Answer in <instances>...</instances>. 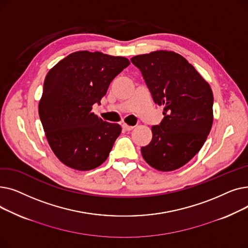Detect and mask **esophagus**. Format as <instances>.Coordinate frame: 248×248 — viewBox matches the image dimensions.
Wrapping results in <instances>:
<instances>
[{
  "label": "esophagus",
  "mask_w": 248,
  "mask_h": 248,
  "mask_svg": "<svg viewBox=\"0 0 248 248\" xmlns=\"http://www.w3.org/2000/svg\"><path fill=\"white\" fill-rule=\"evenodd\" d=\"M134 127H135V126H133V125H128V124H123V128L124 129V131H126V132L132 131V129H133Z\"/></svg>",
  "instance_id": "1"
}]
</instances>
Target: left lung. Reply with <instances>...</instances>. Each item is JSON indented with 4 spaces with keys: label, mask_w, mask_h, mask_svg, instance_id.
<instances>
[{
    "label": "left lung",
    "mask_w": 248,
    "mask_h": 248,
    "mask_svg": "<svg viewBox=\"0 0 248 248\" xmlns=\"http://www.w3.org/2000/svg\"><path fill=\"white\" fill-rule=\"evenodd\" d=\"M155 103L164 107V119L152 126L150 144L142 158L154 169L170 172L196 155L213 124L212 89L183 56L159 50L134 56Z\"/></svg>",
    "instance_id": "1"
}]
</instances>
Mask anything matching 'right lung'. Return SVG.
I'll list each match as a JSON object with an SVG mask.
<instances>
[{
    "mask_svg": "<svg viewBox=\"0 0 248 248\" xmlns=\"http://www.w3.org/2000/svg\"><path fill=\"white\" fill-rule=\"evenodd\" d=\"M128 65L124 57L77 51L47 73L39 116L51 150L65 166L89 171L108 159L122 127L91 110Z\"/></svg>",
    "mask_w": 248,
    "mask_h": 248,
    "instance_id": "add662e5",
    "label": "right lung"
}]
</instances>
